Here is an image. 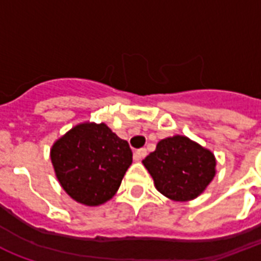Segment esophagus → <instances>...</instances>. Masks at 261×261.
I'll list each match as a JSON object with an SVG mask.
<instances>
[{
	"mask_svg": "<svg viewBox=\"0 0 261 261\" xmlns=\"http://www.w3.org/2000/svg\"><path fill=\"white\" fill-rule=\"evenodd\" d=\"M147 154L146 149H138V150L134 151V160L135 161H139V160L145 159Z\"/></svg>",
	"mask_w": 261,
	"mask_h": 261,
	"instance_id": "34e87169",
	"label": "esophagus"
}]
</instances>
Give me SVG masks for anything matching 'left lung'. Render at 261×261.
<instances>
[{"instance_id":"obj_1","label":"left lung","mask_w":261,"mask_h":261,"mask_svg":"<svg viewBox=\"0 0 261 261\" xmlns=\"http://www.w3.org/2000/svg\"><path fill=\"white\" fill-rule=\"evenodd\" d=\"M142 163L155 188L177 202L196 198L215 176L214 154L181 135L160 141Z\"/></svg>"}]
</instances>
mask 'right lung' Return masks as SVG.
<instances>
[{
	"mask_svg": "<svg viewBox=\"0 0 261 261\" xmlns=\"http://www.w3.org/2000/svg\"><path fill=\"white\" fill-rule=\"evenodd\" d=\"M51 161L61 186L87 206L110 200L133 163L128 142L108 127L84 123L54 143Z\"/></svg>",
	"mask_w": 261,
	"mask_h": 261,
	"instance_id": "obj_1",
	"label": "right lung"
}]
</instances>
